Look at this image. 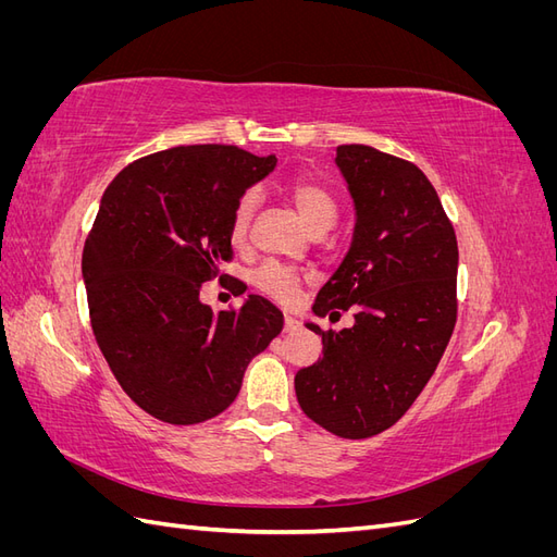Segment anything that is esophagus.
I'll use <instances>...</instances> for the list:
<instances>
[{
  "mask_svg": "<svg viewBox=\"0 0 557 557\" xmlns=\"http://www.w3.org/2000/svg\"><path fill=\"white\" fill-rule=\"evenodd\" d=\"M283 330H285V332H288V334L297 332V330H299V320H295L293 315H285V323H283Z\"/></svg>",
  "mask_w": 557,
  "mask_h": 557,
  "instance_id": "esophagus-1",
  "label": "esophagus"
}]
</instances>
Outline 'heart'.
Masks as SVG:
<instances>
[{
    "mask_svg": "<svg viewBox=\"0 0 557 557\" xmlns=\"http://www.w3.org/2000/svg\"><path fill=\"white\" fill-rule=\"evenodd\" d=\"M258 199L260 197L256 190H246L239 197L237 205H234L232 221H230V234L234 244L246 242L252 215H256V209H258ZM290 199L295 201L301 221L307 223V227L313 234L327 232L336 223V215H339V207H336L334 195L318 181L297 178L290 185ZM299 283H301V276L297 269L281 262H267L258 269L256 274L258 290L278 301H285V305H290V301L297 299Z\"/></svg>",
    "mask_w": 557,
    "mask_h": 557,
    "instance_id": "obj_1",
    "label": "heart"
}]
</instances>
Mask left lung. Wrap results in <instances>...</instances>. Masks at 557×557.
Wrapping results in <instances>:
<instances>
[{"label": "left lung", "instance_id": "obj_1", "mask_svg": "<svg viewBox=\"0 0 557 557\" xmlns=\"http://www.w3.org/2000/svg\"><path fill=\"white\" fill-rule=\"evenodd\" d=\"M356 230L313 313L356 325L323 336V358L299 369L295 393L313 423L367 440L409 411L440 364L458 318V242L440 195L413 162L362 144L336 148Z\"/></svg>", "mask_w": 557, "mask_h": 557}]
</instances>
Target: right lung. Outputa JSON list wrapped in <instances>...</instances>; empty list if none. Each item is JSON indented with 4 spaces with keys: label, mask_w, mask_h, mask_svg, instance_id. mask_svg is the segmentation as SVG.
<instances>
[{
    "label": "right lung",
    "mask_w": 557,
    "mask_h": 557,
    "mask_svg": "<svg viewBox=\"0 0 557 557\" xmlns=\"http://www.w3.org/2000/svg\"><path fill=\"white\" fill-rule=\"evenodd\" d=\"M276 156L178 146L134 160L104 190L83 248L90 323L115 381L146 413L197 425L237 399L248 362L283 330L260 295L201 305V283L232 260L234 205ZM246 285L234 278V295Z\"/></svg>",
    "instance_id": "add662e5"
}]
</instances>
